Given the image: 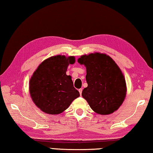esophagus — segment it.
<instances>
[{"label":"esophagus","instance_id":"esophagus-1","mask_svg":"<svg viewBox=\"0 0 153 153\" xmlns=\"http://www.w3.org/2000/svg\"><path fill=\"white\" fill-rule=\"evenodd\" d=\"M82 91H83V90H82V88L79 89V93H80V95H81V96L82 94Z\"/></svg>","mask_w":153,"mask_h":153}]
</instances>
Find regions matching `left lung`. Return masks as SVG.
<instances>
[{
  "mask_svg": "<svg viewBox=\"0 0 153 153\" xmlns=\"http://www.w3.org/2000/svg\"><path fill=\"white\" fill-rule=\"evenodd\" d=\"M78 63L86 68L88 87L82 96L91 109L100 115L117 111L126 95V84L122 70L111 57L105 53L81 55Z\"/></svg>",
  "mask_w": 153,
  "mask_h": 153,
  "instance_id": "obj_1",
  "label": "left lung"
}]
</instances>
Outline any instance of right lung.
I'll return each instance as SVG.
<instances>
[{
    "label": "right lung",
    "mask_w": 153,
    "mask_h": 153,
    "mask_svg": "<svg viewBox=\"0 0 153 153\" xmlns=\"http://www.w3.org/2000/svg\"><path fill=\"white\" fill-rule=\"evenodd\" d=\"M74 56L56 55L43 61L30 77L29 93L35 105L46 114H59L80 96L72 77L66 74Z\"/></svg>",
    "instance_id": "right-lung-1"
}]
</instances>
